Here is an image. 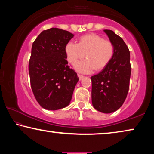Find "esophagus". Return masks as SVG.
<instances>
[{
    "instance_id": "obj_1",
    "label": "esophagus",
    "mask_w": 154,
    "mask_h": 154,
    "mask_svg": "<svg viewBox=\"0 0 154 154\" xmlns=\"http://www.w3.org/2000/svg\"><path fill=\"white\" fill-rule=\"evenodd\" d=\"M77 76H78V77H79V80H82L83 78H84V76H83V75H80V74H78Z\"/></svg>"
}]
</instances>
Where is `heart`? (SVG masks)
Returning a JSON list of instances; mask_svg holds the SVG:
<instances>
[{
    "label": "heart",
    "mask_w": 154,
    "mask_h": 154,
    "mask_svg": "<svg viewBox=\"0 0 154 154\" xmlns=\"http://www.w3.org/2000/svg\"><path fill=\"white\" fill-rule=\"evenodd\" d=\"M67 60L75 64L85 56L87 59L76 63L75 68L82 73H89L96 68L103 69L113 57L114 46L112 42L97 34H88L79 39V44L69 42L66 46Z\"/></svg>",
    "instance_id": "heart-1"
}]
</instances>
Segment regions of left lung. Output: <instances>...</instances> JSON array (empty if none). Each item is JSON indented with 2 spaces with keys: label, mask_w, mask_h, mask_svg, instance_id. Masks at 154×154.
<instances>
[{
  "label": "left lung",
  "mask_w": 154,
  "mask_h": 154,
  "mask_svg": "<svg viewBox=\"0 0 154 154\" xmlns=\"http://www.w3.org/2000/svg\"><path fill=\"white\" fill-rule=\"evenodd\" d=\"M104 32L114 46L113 57L98 74L91 77L92 103L103 113L116 111L123 104L128 95L131 75L130 53L120 36L112 30Z\"/></svg>",
  "instance_id": "1"
}]
</instances>
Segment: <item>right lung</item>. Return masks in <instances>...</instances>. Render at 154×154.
Listing matches in <instances>:
<instances>
[{"mask_svg":"<svg viewBox=\"0 0 154 154\" xmlns=\"http://www.w3.org/2000/svg\"><path fill=\"white\" fill-rule=\"evenodd\" d=\"M72 33L58 28L43 31L32 45L29 63L31 87L43 108L57 110L70 103L77 74L68 66L66 46Z\"/></svg>","mask_w":154,"mask_h":154,"instance_id":"1","label":"right lung"}]
</instances>
